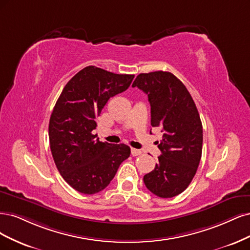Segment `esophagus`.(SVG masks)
I'll return each mask as SVG.
<instances>
[{"mask_svg":"<svg viewBox=\"0 0 250 250\" xmlns=\"http://www.w3.org/2000/svg\"><path fill=\"white\" fill-rule=\"evenodd\" d=\"M131 154L133 157H137V156H140L142 154V151L140 149H136V148H132L131 150Z\"/></svg>","mask_w":250,"mask_h":250,"instance_id":"obj_1","label":"esophagus"}]
</instances>
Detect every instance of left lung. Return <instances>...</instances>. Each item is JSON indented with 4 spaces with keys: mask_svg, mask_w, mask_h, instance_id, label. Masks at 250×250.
I'll list each match as a JSON object with an SVG mask.
<instances>
[{
    "mask_svg": "<svg viewBox=\"0 0 250 250\" xmlns=\"http://www.w3.org/2000/svg\"><path fill=\"white\" fill-rule=\"evenodd\" d=\"M132 87L147 94L150 124L163 132L159 163L143 182L159 197L179 195L194 178L203 151V125L195 103L186 86L168 71L140 74Z\"/></svg>",
    "mask_w": 250,
    "mask_h": 250,
    "instance_id": "1",
    "label": "left lung"
}]
</instances>
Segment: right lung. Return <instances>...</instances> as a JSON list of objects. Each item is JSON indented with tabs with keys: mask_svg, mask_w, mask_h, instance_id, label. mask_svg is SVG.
<instances>
[{
	"mask_svg": "<svg viewBox=\"0 0 250 250\" xmlns=\"http://www.w3.org/2000/svg\"><path fill=\"white\" fill-rule=\"evenodd\" d=\"M133 79L134 75L87 66L69 80L55 104L49 125L54 162L64 181L83 194L106 188L130 157L125 144L101 142L91 132L104 104L125 91Z\"/></svg>",
	"mask_w": 250,
	"mask_h": 250,
	"instance_id": "1",
	"label": "right lung"
}]
</instances>
